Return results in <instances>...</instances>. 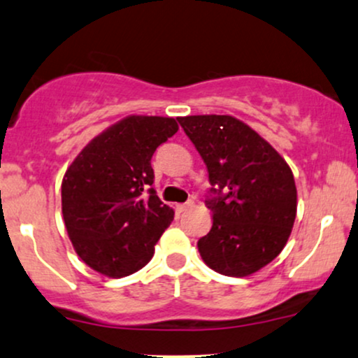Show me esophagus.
<instances>
[{"label":"esophagus","instance_id":"esophagus-1","mask_svg":"<svg viewBox=\"0 0 358 358\" xmlns=\"http://www.w3.org/2000/svg\"><path fill=\"white\" fill-rule=\"evenodd\" d=\"M193 206V201H188V203H182V205H176V211L178 213H185L187 210H189V208Z\"/></svg>","mask_w":358,"mask_h":358}]
</instances>
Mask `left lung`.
<instances>
[{
  "label": "left lung",
  "mask_w": 358,
  "mask_h": 358,
  "mask_svg": "<svg viewBox=\"0 0 358 358\" xmlns=\"http://www.w3.org/2000/svg\"><path fill=\"white\" fill-rule=\"evenodd\" d=\"M208 169L213 226L198 251L216 273L246 278L286 246L297 211L292 170L250 125L231 115L178 117Z\"/></svg>",
  "instance_id": "obj_1"
}]
</instances>
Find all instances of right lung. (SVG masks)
Instances as JSON below:
<instances>
[{"mask_svg":"<svg viewBox=\"0 0 358 358\" xmlns=\"http://www.w3.org/2000/svg\"><path fill=\"white\" fill-rule=\"evenodd\" d=\"M176 132L171 117L129 115L90 140L69 165L62 216L89 268L124 278L152 259L175 216L152 188V157Z\"/></svg>","mask_w":358,"mask_h":358,"instance_id":"add662e5","label":"right lung"}]
</instances>
